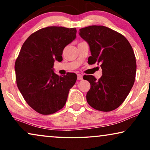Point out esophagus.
<instances>
[{
    "label": "esophagus",
    "instance_id": "34e87169",
    "mask_svg": "<svg viewBox=\"0 0 150 150\" xmlns=\"http://www.w3.org/2000/svg\"><path fill=\"white\" fill-rule=\"evenodd\" d=\"M77 77H78V80H80V81L83 80V76H82L81 74H78Z\"/></svg>",
    "mask_w": 150,
    "mask_h": 150
}]
</instances>
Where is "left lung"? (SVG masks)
<instances>
[{"label":"left lung","mask_w":150,"mask_h":150,"mask_svg":"<svg viewBox=\"0 0 150 150\" xmlns=\"http://www.w3.org/2000/svg\"><path fill=\"white\" fill-rule=\"evenodd\" d=\"M79 30L91 51L88 63H100L102 69L98 81L92 75L83 76L91 85L87 101L96 110L111 111L124 102L134 85L137 70L134 51L124 35L106 26H89Z\"/></svg>","instance_id":"left-lung-1"}]
</instances>
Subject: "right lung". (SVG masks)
Here are the masks:
<instances>
[{
	"label": "right lung",
	"mask_w": 150,
	"mask_h": 150,
	"mask_svg": "<svg viewBox=\"0 0 150 150\" xmlns=\"http://www.w3.org/2000/svg\"><path fill=\"white\" fill-rule=\"evenodd\" d=\"M76 35V28L48 26L30 35L22 45L15 63L16 83L25 101L39 113L61 109L76 81L75 73L61 76L53 68L54 61H62L63 49Z\"/></svg>",
	"instance_id": "right-lung-1"
}]
</instances>
